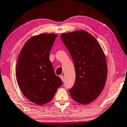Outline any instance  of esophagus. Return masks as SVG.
Masks as SVG:
<instances>
[{
	"mask_svg": "<svg viewBox=\"0 0 127 127\" xmlns=\"http://www.w3.org/2000/svg\"><path fill=\"white\" fill-rule=\"evenodd\" d=\"M60 77L61 78V80H62V81L64 82V76H60Z\"/></svg>",
	"mask_w": 127,
	"mask_h": 127,
	"instance_id": "1",
	"label": "esophagus"
}]
</instances>
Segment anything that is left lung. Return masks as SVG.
<instances>
[{
	"mask_svg": "<svg viewBox=\"0 0 127 127\" xmlns=\"http://www.w3.org/2000/svg\"><path fill=\"white\" fill-rule=\"evenodd\" d=\"M73 59L76 80L69 90L72 99L86 104L98 97L105 85L107 67L104 52L93 36L79 30L60 35Z\"/></svg>",
	"mask_w": 127,
	"mask_h": 127,
	"instance_id": "obj_1",
	"label": "left lung"
}]
</instances>
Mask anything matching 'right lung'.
<instances>
[{
  "label": "right lung",
  "mask_w": 127,
  "mask_h": 127,
  "mask_svg": "<svg viewBox=\"0 0 127 127\" xmlns=\"http://www.w3.org/2000/svg\"><path fill=\"white\" fill-rule=\"evenodd\" d=\"M57 35L42 33L28 40L18 57L16 76L30 101L43 105L51 101L63 82L56 76L49 54Z\"/></svg>",
  "instance_id": "obj_1"
}]
</instances>
